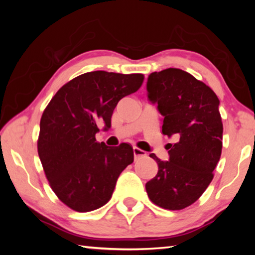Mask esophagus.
<instances>
[{
  "label": "esophagus",
  "instance_id": "34e87169",
  "mask_svg": "<svg viewBox=\"0 0 255 255\" xmlns=\"http://www.w3.org/2000/svg\"><path fill=\"white\" fill-rule=\"evenodd\" d=\"M133 150V156H135V158H139V157H145L146 156V152L143 149L138 148V147H133L132 148Z\"/></svg>",
  "mask_w": 255,
  "mask_h": 255
}]
</instances>
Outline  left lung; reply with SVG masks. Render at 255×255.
<instances>
[{
	"mask_svg": "<svg viewBox=\"0 0 255 255\" xmlns=\"http://www.w3.org/2000/svg\"><path fill=\"white\" fill-rule=\"evenodd\" d=\"M148 99L163 116L162 132L176 141L167 144L170 159L155 154L158 171L146 192L158 207L181 210L201 197L214 178L223 148L219 100L204 82L179 68L154 72L147 81Z\"/></svg>",
	"mask_w": 255,
	"mask_h": 255,
	"instance_id": "1",
	"label": "left lung"
}]
</instances>
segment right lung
Here are the masks:
<instances>
[{
  "label": "right lung",
  "mask_w": 255,
  "mask_h": 255,
  "mask_svg": "<svg viewBox=\"0 0 255 255\" xmlns=\"http://www.w3.org/2000/svg\"><path fill=\"white\" fill-rule=\"evenodd\" d=\"M144 75L84 73L60 88L42 112L38 155L58 199L79 213L110 200L122 172L133 162L132 146L99 143L98 123L111 126L120 99L136 92Z\"/></svg>",
  "instance_id": "1"
}]
</instances>
